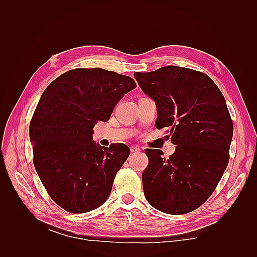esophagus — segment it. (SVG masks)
Masks as SVG:
<instances>
[{
    "label": "esophagus",
    "instance_id": "obj_1",
    "mask_svg": "<svg viewBox=\"0 0 257 257\" xmlns=\"http://www.w3.org/2000/svg\"><path fill=\"white\" fill-rule=\"evenodd\" d=\"M139 151H141V148H138L137 146H132V147H131V152H132V153L139 152Z\"/></svg>",
    "mask_w": 257,
    "mask_h": 257
}]
</instances>
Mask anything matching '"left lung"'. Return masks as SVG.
Wrapping results in <instances>:
<instances>
[{
    "mask_svg": "<svg viewBox=\"0 0 257 257\" xmlns=\"http://www.w3.org/2000/svg\"><path fill=\"white\" fill-rule=\"evenodd\" d=\"M134 76L157 106L155 127H169L177 145L168 159L158 149L145 151V197L162 212H191L210 197L228 164L234 126L226 102L208 75L191 68L168 65Z\"/></svg>",
    "mask_w": 257,
    "mask_h": 257,
    "instance_id": "obj_1",
    "label": "left lung"
}]
</instances>
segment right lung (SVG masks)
<instances>
[{"mask_svg": "<svg viewBox=\"0 0 257 257\" xmlns=\"http://www.w3.org/2000/svg\"><path fill=\"white\" fill-rule=\"evenodd\" d=\"M136 88L128 76L103 68H76L54 79L30 123L34 167L50 197L66 211L89 212L110 195L114 177L130 155L124 144L93 141L95 123Z\"/></svg>", "mask_w": 257, "mask_h": 257, "instance_id": "obj_1", "label": "right lung"}]
</instances>
